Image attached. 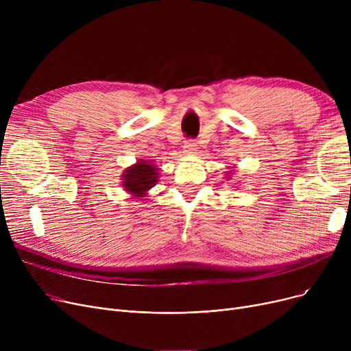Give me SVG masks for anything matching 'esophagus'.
Segmentation results:
<instances>
[{
	"mask_svg": "<svg viewBox=\"0 0 351 351\" xmlns=\"http://www.w3.org/2000/svg\"><path fill=\"white\" fill-rule=\"evenodd\" d=\"M183 147H185L186 155H195L196 151H197V143L193 139H189V141H186V143Z\"/></svg>",
	"mask_w": 351,
	"mask_h": 351,
	"instance_id": "34e87169",
	"label": "esophagus"
}]
</instances>
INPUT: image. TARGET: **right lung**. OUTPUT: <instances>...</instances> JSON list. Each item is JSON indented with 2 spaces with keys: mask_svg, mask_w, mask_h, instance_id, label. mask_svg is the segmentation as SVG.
I'll list each match as a JSON object with an SVG mask.
<instances>
[{
  "mask_svg": "<svg viewBox=\"0 0 351 351\" xmlns=\"http://www.w3.org/2000/svg\"><path fill=\"white\" fill-rule=\"evenodd\" d=\"M159 178L158 168L151 160L139 159L135 165L129 166L122 175V186L126 192L141 199L146 192L156 185Z\"/></svg>",
  "mask_w": 351,
  "mask_h": 351,
  "instance_id": "1",
  "label": "right lung"
}]
</instances>
